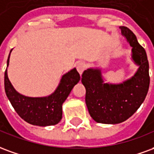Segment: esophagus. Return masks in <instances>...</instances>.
I'll return each mask as SVG.
<instances>
[{"label":"esophagus","mask_w":154,"mask_h":154,"mask_svg":"<svg viewBox=\"0 0 154 154\" xmlns=\"http://www.w3.org/2000/svg\"><path fill=\"white\" fill-rule=\"evenodd\" d=\"M76 69L78 70V72L82 75V73L84 72L86 69V65H85V62H83V61H80V62H79L77 65H76Z\"/></svg>","instance_id":"obj_1"}]
</instances>
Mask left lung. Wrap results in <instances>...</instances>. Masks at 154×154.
Masks as SVG:
<instances>
[{"label":"left lung","instance_id":"8db88e82","mask_svg":"<svg viewBox=\"0 0 154 154\" xmlns=\"http://www.w3.org/2000/svg\"><path fill=\"white\" fill-rule=\"evenodd\" d=\"M120 29L132 47L133 60L140 68L132 78L120 85L104 84L99 69H88L82 74L88 112L98 123L118 124L126 121L139 109L149 91L150 77L146 51L130 29L125 26Z\"/></svg>","mask_w":154,"mask_h":154}]
</instances>
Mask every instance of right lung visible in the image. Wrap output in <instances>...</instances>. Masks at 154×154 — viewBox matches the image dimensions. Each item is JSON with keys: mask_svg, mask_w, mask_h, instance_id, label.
<instances>
[{"mask_svg": "<svg viewBox=\"0 0 154 154\" xmlns=\"http://www.w3.org/2000/svg\"><path fill=\"white\" fill-rule=\"evenodd\" d=\"M11 51L12 49L11 52ZM10 55L8 57L7 66ZM79 79L80 75L78 71L76 69H73L64 75L57 90L51 95L45 97H29L15 91L8 79L7 69H5V90L11 105L21 118L31 125L47 126L57 124L61 120L62 104Z\"/></svg>", "mask_w": 154, "mask_h": 154, "instance_id": "1", "label": "right lung"}]
</instances>
